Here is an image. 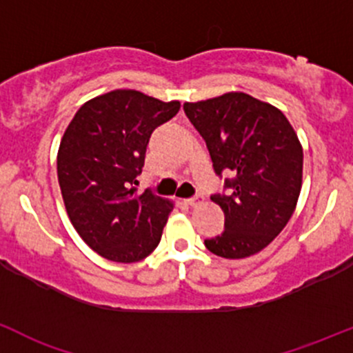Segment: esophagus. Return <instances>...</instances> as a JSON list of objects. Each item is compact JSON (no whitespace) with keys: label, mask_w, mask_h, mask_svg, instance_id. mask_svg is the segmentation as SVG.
Instances as JSON below:
<instances>
[{"label":"esophagus","mask_w":353,"mask_h":353,"mask_svg":"<svg viewBox=\"0 0 353 353\" xmlns=\"http://www.w3.org/2000/svg\"><path fill=\"white\" fill-rule=\"evenodd\" d=\"M186 203H188L189 206L201 205V203H203V196H194V198H189V199H186Z\"/></svg>","instance_id":"1"}]
</instances>
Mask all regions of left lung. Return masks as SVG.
<instances>
[{
  "instance_id": "1",
  "label": "left lung",
  "mask_w": 353,
  "mask_h": 353,
  "mask_svg": "<svg viewBox=\"0 0 353 353\" xmlns=\"http://www.w3.org/2000/svg\"><path fill=\"white\" fill-rule=\"evenodd\" d=\"M184 113L205 139L214 172L232 194H213L225 213V232L205 240L208 250L243 259L272 242L294 213L303 183V147L281 110L245 92L184 103Z\"/></svg>"
}]
</instances>
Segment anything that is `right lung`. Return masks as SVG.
<instances>
[{"label": "right lung", "instance_id": "obj_1", "mask_svg": "<svg viewBox=\"0 0 353 353\" xmlns=\"http://www.w3.org/2000/svg\"><path fill=\"white\" fill-rule=\"evenodd\" d=\"M164 103L135 89H114L84 103L65 128L57 177L69 220L101 257L139 262L155 250L172 201L137 191L152 132L176 117Z\"/></svg>", "mask_w": 353, "mask_h": 353}]
</instances>
